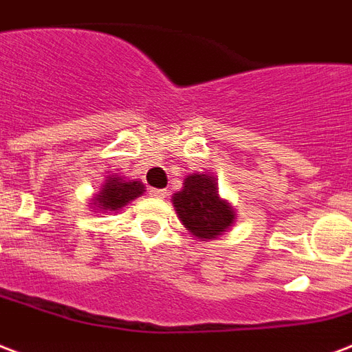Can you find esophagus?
<instances>
[{
	"label": "esophagus",
	"mask_w": 352,
	"mask_h": 352,
	"mask_svg": "<svg viewBox=\"0 0 352 352\" xmlns=\"http://www.w3.org/2000/svg\"><path fill=\"white\" fill-rule=\"evenodd\" d=\"M150 197H152V198H165L166 191H165V189H150Z\"/></svg>",
	"instance_id": "esophagus-1"
}]
</instances>
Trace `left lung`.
I'll use <instances>...</instances> for the list:
<instances>
[{
  "label": "left lung",
  "instance_id": "1",
  "mask_svg": "<svg viewBox=\"0 0 352 352\" xmlns=\"http://www.w3.org/2000/svg\"><path fill=\"white\" fill-rule=\"evenodd\" d=\"M173 206L184 228L198 241L223 236L236 223V208L219 195L213 174L192 173L184 179L182 191L173 195Z\"/></svg>",
  "mask_w": 352,
  "mask_h": 352
}]
</instances>
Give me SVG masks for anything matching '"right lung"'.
Wrapping results in <instances>:
<instances>
[{
    "label": "right lung",
    "instance_id": "obj_1",
    "mask_svg": "<svg viewBox=\"0 0 352 352\" xmlns=\"http://www.w3.org/2000/svg\"><path fill=\"white\" fill-rule=\"evenodd\" d=\"M144 189L146 187L141 179H129L120 174H109L102 189L94 192V197L91 198L89 208L98 213H116L124 206L141 197Z\"/></svg>",
    "mask_w": 352,
    "mask_h": 352
}]
</instances>
